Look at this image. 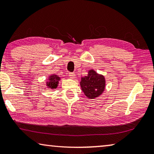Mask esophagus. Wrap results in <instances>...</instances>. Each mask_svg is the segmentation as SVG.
<instances>
[{"label": "esophagus", "mask_w": 154, "mask_h": 154, "mask_svg": "<svg viewBox=\"0 0 154 154\" xmlns=\"http://www.w3.org/2000/svg\"><path fill=\"white\" fill-rule=\"evenodd\" d=\"M69 75L70 78H71V79H75V74L74 73V72H70Z\"/></svg>", "instance_id": "34e87169"}]
</instances>
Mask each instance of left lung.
I'll list each match as a JSON object with an SVG mask.
<instances>
[{"label":"left lung","instance_id":"8db88e82","mask_svg":"<svg viewBox=\"0 0 154 154\" xmlns=\"http://www.w3.org/2000/svg\"><path fill=\"white\" fill-rule=\"evenodd\" d=\"M82 90L88 98L94 99L98 97L105 88V79L94 70L88 71L87 76L82 77L80 82Z\"/></svg>","mask_w":154,"mask_h":154}]
</instances>
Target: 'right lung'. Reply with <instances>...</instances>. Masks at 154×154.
I'll return each mask as SVG.
<instances>
[{
  "instance_id": "right-lung-1",
  "label": "right lung",
  "mask_w": 154,
  "mask_h": 154,
  "mask_svg": "<svg viewBox=\"0 0 154 154\" xmlns=\"http://www.w3.org/2000/svg\"><path fill=\"white\" fill-rule=\"evenodd\" d=\"M60 79V78L58 75H52L49 77L48 82H47V85H48V88H51V89H56L57 86H58Z\"/></svg>"
}]
</instances>
